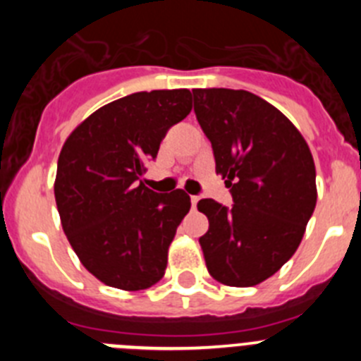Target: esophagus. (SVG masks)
Segmentation results:
<instances>
[{"label": "esophagus", "mask_w": 361, "mask_h": 361, "mask_svg": "<svg viewBox=\"0 0 361 361\" xmlns=\"http://www.w3.org/2000/svg\"><path fill=\"white\" fill-rule=\"evenodd\" d=\"M197 202H199V197H197V195H191V208L195 209V208H197Z\"/></svg>", "instance_id": "34e87169"}]
</instances>
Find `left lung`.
<instances>
[{
	"label": "left lung",
	"mask_w": 361,
	"mask_h": 361,
	"mask_svg": "<svg viewBox=\"0 0 361 361\" xmlns=\"http://www.w3.org/2000/svg\"><path fill=\"white\" fill-rule=\"evenodd\" d=\"M193 103L233 197L231 208L197 204L209 220L199 238L206 267L224 286H257L302 242L317 206L314 161L295 124L251 92L195 88Z\"/></svg>",
	"instance_id": "left-lung-1"
}]
</instances>
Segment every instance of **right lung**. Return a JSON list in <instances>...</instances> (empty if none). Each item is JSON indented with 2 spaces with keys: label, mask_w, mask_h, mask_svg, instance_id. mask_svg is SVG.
<instances>
[{
  "label": "right lung",
  "mask_w": 361,
  "mask_h": 361,
  "mask_svg": "<svg viewBox=\"0 0 361 361\" xmlns=\"http://www.w3.org/2000/svg\"><path fill=\"white\" fill-rule=\"evenodd\" d=\"M191 111V92H137L86 117L63 145L54 184L63 231L110 288L141 291L164 276L168 247L191 208L184 190L145 186L146 162Z\"/></svg>",
  "instance_id": "obj_1"
}]
</instances>
